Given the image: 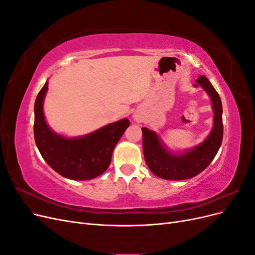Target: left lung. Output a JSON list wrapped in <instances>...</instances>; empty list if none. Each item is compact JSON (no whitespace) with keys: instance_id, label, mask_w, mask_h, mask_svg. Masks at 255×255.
I'll return each instance as SVG.
<instances>
[{"instance_id":"left-lung-1","label":"left lung","mask_w":255,"mask_h":255,"mask_svg":"<svg viewBox=\"0 0 255 255\" xmlns=\"http://www.w3.org/2000/svg\"><path fill=\"white\" fill-rule=\"evenodd\" d=\"M196 82L195 86H201L211 98L214 111L213 129L203 142L184 153L173 154L155 132L146 128H141L144 160L150 170L161 179L180 181L198 175L212 163L221 145L223 125L220 97L204 75L199 76Z\"/></svg>"}]
</instances>
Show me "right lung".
I'll return each mask as SVG.
<instances>
[{"mask_svg": "<svg viewBox=\"0 0 255 255\" xmlns=\"http://www.w3.org/2000/svg\"><path fill=\"white\" fill-rule=\"evenodd\" d=\"M48 81L35 101L34 136L41 156L53 170L67 179L85 181L102 174L109 168L112 154L129 121L125 118L81 137L67 138L49 128L43 114Z\"/></svg>", "mask_w": 255, "mask_h": 255, "instance_id": "right-lung-1", "label": "right lung"}]
</instances>
